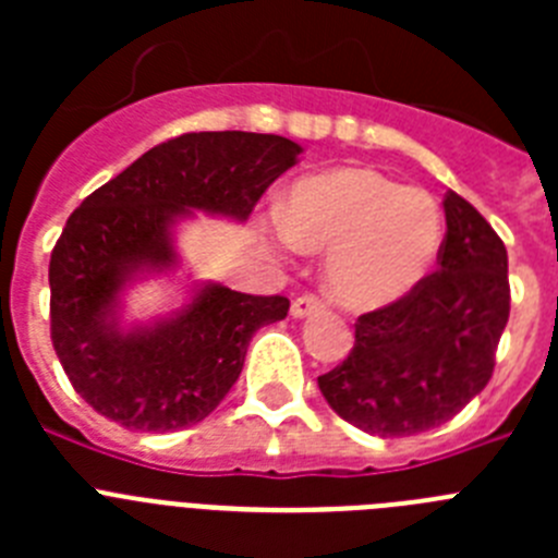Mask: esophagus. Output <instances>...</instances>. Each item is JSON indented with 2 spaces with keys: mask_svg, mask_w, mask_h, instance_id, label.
Instances as JSON below:
<instances>
[{
  "mask_svg": "<svg viewBox=\"0 0 558 558\" xmlns=\"http://www.w3.org/2000/svg\"><path fill=\"white\" fill-rule=\"evenodd\" d=\"M324 310V302L322 299H318V295H299V299H295L293 304H290V315H293V318H310V315H315V313H322Z\"/></svg>",
  "mask_w": 558,
  "mask_h": 558,
  "instance_id": "esophagus-1",
  "label": "esophagus"
}]
</instances>
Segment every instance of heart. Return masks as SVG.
Here are the masks:
<instances>
[{
    "instance_id": "heart-1",
    "label": "heart",
    "mask_w": 558,
    "mask_h": 558,
    "mask_svg": "<svg viewBox=\"0 0 558 558\" xmlns=\"http://www.w3.org/2000/svg\"><path fill=\"white\" fill-rule=\"evenodd\" d=\"M445 234L441 206L425 190L366 167L295 181L282 223L265 229L274 251H327L324 284L340 307H391L425 282Z\"/></svg>"
}]
</instances>
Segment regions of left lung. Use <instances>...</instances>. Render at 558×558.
<instances>
[{"label":"left lung","mask_w":558,"mask_h":558,"mask_svg":"<svg viewBox=\"0 0 558 558\" xmlns=\"http://www.w3.org/2000/svg\"><path fill=\"white\" fill-rule=\"evenodd\" d=\"M438 270L391 307L360 315L354 349L318 377L340 418L393 438L445 425L495 372L509 322V254L481 211L445 195Z\"/></svg>","instance_id":"1"}]
</instances>
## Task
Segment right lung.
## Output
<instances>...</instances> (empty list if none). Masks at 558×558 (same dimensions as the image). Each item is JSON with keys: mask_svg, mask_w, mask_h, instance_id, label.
Here are the masks:
<instances>
[{"mask_svg": "<svg viewBox=\"0 0 558 558\" xmlns=\"http://www.w3.org/2000/svg\"><path fill=\"white\" fill-rule=\"evenodd\" d=\"M299 153L274 133H184L72 211L49 259V327L69 383L97 413L128 430L172 433L223 402L254 332L282 322L288 299L192 282L181 307L125 324V293L181 268V220L204 211L245 223Z\"/></svg>", "mask_w": 558, "mask_h": 558, "instance_id": "add662e5", "label": "right lung"}]
</instances>
